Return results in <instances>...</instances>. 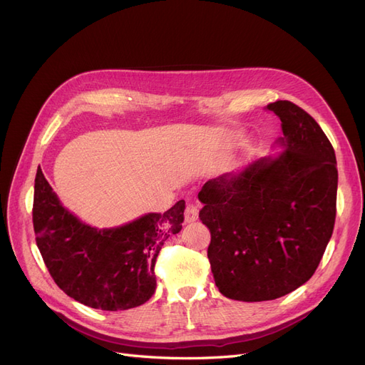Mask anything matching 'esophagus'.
Here are the masks:
<instances>
[{
    "label": "esophagus",
    "instance_id": "1",
    "mask_svg": "<svg viewBox=\"0 0 365 365\" xmlns=\"http://www.w3.org/2000/svg\"><path fill=\"white\" fill-rule=\"evenodd\" d=\"M198 218V205L192 200H187L186 209H185V221L192 222Z\"/></svg>",
    "mask_w": 365,
    "mask_h": 365
}]
</instances>
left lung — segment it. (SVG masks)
I'll return each instance as SVG.
<instances>
[{
	"mask_svg": "<svg viewBox=\"0 0 365 365\" xmlns=\"http://www.w3.org/2000/svg\"><path fill=\"white\" fill-rule=\"evenodd\" d=\"M266 108L281 120L284 152L207 180L198 192L215 284L235 301H272L302 286L335 224L339 171L325 132L290 101Z\"/></svg>",
	"mask_w": 365,
	"mask_h": 365,
	"instance_id": "1",
	"label": "left lung"
}]
</instances>
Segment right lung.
Instances as JSON below:
<instances>
[{"label":"right lung","mask_w":365,"mask_h":365,"mask_svg":"<svg viewBox=\"0 0 365 365\" xmlns=\"http://www.w3.org/2000/svg\"><path fill=\"white\" fill-rule=\"evenodd\" d=\"M185 200L164 215L147 213L117 228H94L64 209L37 168L33 225L56 284L75 301L105 312L138 307L156 289L155 263L164 242L182 230Z\"/></svg>","instance_id":"add662e5"}]
</instances>
